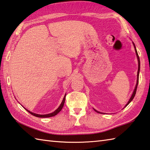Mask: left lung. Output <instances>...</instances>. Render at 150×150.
I'll return each mask as SVG.
<instances>
[{
    "mask_svg": "<svg viewBox=\"0 0 150 150\" xmlns=\"http://www.w3.org/2000/svg\"><path fill=\"white\" fill-rule=\"evenodd\" d=\"M133 45H134V50H135V52H136V55H137V60H138V63H139V67H138V72H137V84H136V86H135V88H134V91H133V93H132V95H131V98H130V99H129V100L128 101V102H127V103L125 105V106L124 107V108L125 107H126L127 106V105L130 103L131 102V101L133 100V98H134V96H135V94H136V92H137V86H138V83H139V72H140V58H139V54H138V52H137V49H136V47H135V45H134V43L133 42ZM93 110H94L96 112H97L98 113H102V112H99V111H98V110H96V109H94V108H93Z\"/></svg>",
    "mask_w": 150,
    "mask_h": 150,
    "instance_id": "1",
    "label": "left lung"
}]
</instances>
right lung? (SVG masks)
<instances>
[{
	"label": "right lung",
	"mask_w": 150,
	"mask_h": 150,
	"mask_svg": "<svg viewBox=\"0 0 150 150\" xmlns=\"http://www.w3.org/2000/svg\"><path fill=\"white\" fill-rule=\"evenodd\" d=\"M66 96V93L65 94V96H64V98H63V100H62V101L61 104L60 105V106L58 107V108H57V110H55L54 111V112H51V113L47 114H36V113L32 112H30V110H27V109H26V108H25V109L26 111H28V112L29 113H30V114H32V115H33V116H36V117H38V118H49V117H52V116H55V115H57V114L58 112H60V111H61V110H62V108H63L64 105V103H65Z\"/></svg>",
	"instance_id": "right-lung-1"
}]
</instances>
